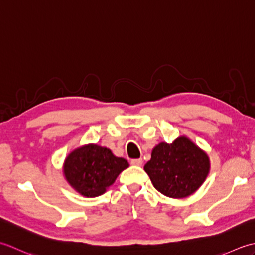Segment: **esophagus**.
<instances>
[{
  "instance_id": "esophagus-1",
  "label": "esophagus",
  "mask_w": 255,
  "mask_h": 255,
  "mask_svg": "<svg viewBox=\"0 0 255 255\" xmlns=\"http://www.w3.org/2000/svg\"><path fill=\"white\" fill-rule=\"evenodd\" d=\"M131 164L136 166H141L142 165V159H133L131 160Z\"/></svg>"
}]
</instances>
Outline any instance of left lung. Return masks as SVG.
<instances>
[{"mask_svg":"<svg viewBox=\"0 0 255 255\" xmlns=\"http://www.w3.org/2000/svg\"><path fill=\"white\" fill-rule=\"evenodd\" d=\"M209 169L208 155L186 137L155 145L144 165L155 189L172 198H184L196 192Z\"/></svg>","mask_w":255,"mask_h":255,"instance_id":"left-lung-1","label":"left lung"}]
</instances>
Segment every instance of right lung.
Here are the masks:
<instances>
[{
	"label": "right lung",
	"instance_id": "add662e5",
	"mask_svg": "<svg viewBox=\"0 0 255 255\" xmlns=\"http://www.w3.org/2000/svg\"><path fill=\"white\" fill-rule=\"evenodd\" d=\"M129 166L124 158L97 144H86L73 150L63 164L66 180L85 197H96L106 192L117 176Z\"/></svg>",
	"mask_w": 255,
	"mask_h": 255
}]
</instances>
